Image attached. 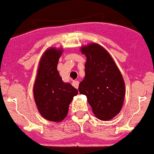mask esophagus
<instances>
[{"label": "esophagus", "instance_id": "34e87169", "mask_svg": "<svg viewBox=\"0 0 154 154\" xmlns=\"http://www.w3.org/2000/svg\"><path fill=\"white\" fill-rule=\"evenodd\" d=\"M73 86L74 88H78V86H79V81H73V83H72Z\"/></svg>", "mask_w": 154, "mask_h": 154}]
</instances>
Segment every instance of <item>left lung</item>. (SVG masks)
I'll list each match as a JSON object with an SVG mask.
<instances>
[{"mask_svg": "<svg viewBox=\"0 0 154 154\" xmlns=\"http://www.w3.org/2000/svg\"><path fill=\"white\" fill-rule=\"evenodd\" d=\"M85 54V78L79 92L85 95L97 118L107 121L122 109L125 97V83L120 71L110 54L97 43L81 48Z\"/></svg>", "mask_w": 154, "mask_h": 154, "instance_id": "1", "label": "left lung"}]
</instances>
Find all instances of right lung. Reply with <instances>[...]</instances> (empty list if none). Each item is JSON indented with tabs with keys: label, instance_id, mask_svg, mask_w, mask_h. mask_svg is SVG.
<instances>
[{
	"label": "right lung",
	"instance_id": "obj_1",
	"mask_svg": "<svg viewBox=\"0 0 154 154\" xmlns=\"http://www.w3.org/2000/svg\"><path fill=\"white\" fill-rule=\"evenodd\" d=\"M62 49L51 47L41 57L33 94L41 116L49 121L61 122L67 116L69 106L77 89L69 83H65L57 69Z\"/></svg>",
	"mask_w": 154,
	"mask_h": 154
}]
</instances>
